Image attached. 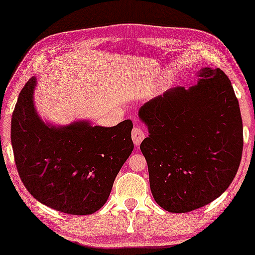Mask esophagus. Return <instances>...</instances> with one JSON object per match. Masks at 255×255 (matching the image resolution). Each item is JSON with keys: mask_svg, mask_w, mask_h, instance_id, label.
Instances as JSON below:
<instances>
[{"mask_svg": "<svg viewBox=\"0 0 255 255\" xmlns=\"http://www.w3.org/2000/svg\"><path fill=\"white\" fill-rule=\"evenodd\" d=\"M132 140H133L135 146L140 145V142L142 141V139L145 138V133L142 132V130L139 127H134L132 128Z\"/></svg>", "mask_w": 255, "mask_h": 255, "instance_id": "34e87169", "label": "esophagus"}]
</instances>
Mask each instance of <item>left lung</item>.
Here are the masks:
<instances>
[{"mask_svg": "<svg viewBox=\"0 0 255 255\" xmlns=\"http://www.w3.org/2000/svg\"><path fill=\"white\" fill-rule=\"evenodd\" d=\"M198 76L197 85L167 90L139 110L149 132L140 149L152 195L175 214L221 196L243 154V121L231 81L221 68L205 67Z\"/></svg>", "mask_w": 255, "mask_h": 255, "instance_id": "left-lung-1", "label": "left lung"}]
</instances>
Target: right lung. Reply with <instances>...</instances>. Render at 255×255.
<instances>
[{
	"instance_id": "obj_1",
	"label": "right lung",
	"mask_w": 255,
	"mask_h": 255,
	"mask_svg": "<svg viewBox=\"0 0 255 255\" xmlns=\"http://www.w3.org/2000/svg\"><path fill=\"white\" fill-rule=\"evenodd\" d=\"M36 79L20 90L11 118V145L19 177L47 207L90 215L109 197L118 172L133 149L130 120L113 128L76 122L51 127L33 107Z\"/></svg>"
}]
</instances>
